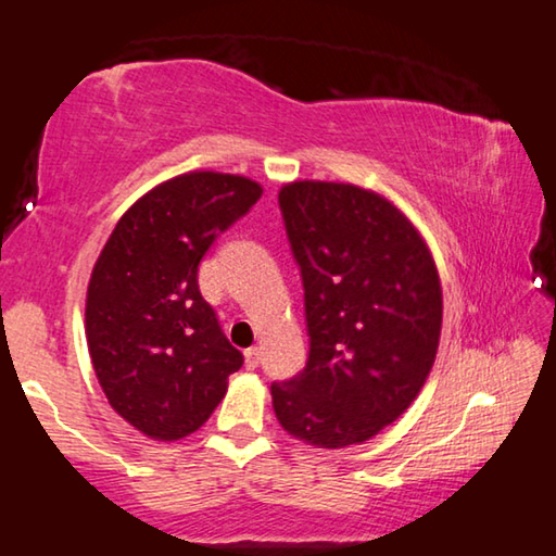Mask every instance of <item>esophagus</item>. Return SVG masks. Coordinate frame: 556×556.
I'll return each instance as SVG.
<instances>
[{
  "label": "esophagus",
  "instance_id": "esophagus-1",
  "mask_svg": "<svg viewBox=\"0 0 556 556\" xmlns=\"http://www.w3.org/2000/svg\"><path fill=\"white\" fill-rule=\"evenodd\" d=\"M244 364L247 369H256L262 364V350L260 346H250V350L244 352Z\"/></svg>",
  "mask_w": 556,
  "mask_h": 556
}]
</instances>
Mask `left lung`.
<instances>
[{
  "label": "left lung",
  "instance_id": "left-lung-1",
  "mask_svg": "<svg viewBox=\"0 0 556 556\" xmlns=\"http://www.w3.org/2000/svg\"><path fill=\"white\" fill-rule=\"evenodd\" d=\"M279 210L304 287L309 357L271 404L321 450L367 442L417 400L442 331V287L425 239L392 202L337 181H292Z\"/></svg>",
  "mask_w": 556,
  "mask_h": 556
}]
</instances>
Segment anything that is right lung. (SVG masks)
<instances>
[{"label": "right lung", "mask_w": 556, "mask_h": 556, "mask_svg": "<svg viewBox=\"0 0 556 556\" xmlns=\"http://www.w3.org/2000/svg\"><path fill=\"white\" fill-rule=\"evenodd\" d=\"M262 187L219 172L179 174L124 212L92 269L87 344L112 409L174 442L197 432L244 364L199 292V262Z\"/></svg>", "instance_id": "add662e5"}]
</instances>
